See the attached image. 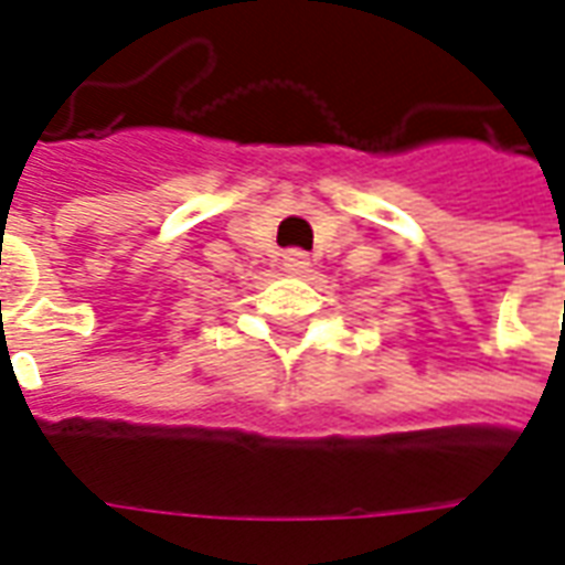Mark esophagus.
Masks as SVG:
<instances>
[{
	"label": "esophagus",
	"instance_id": "esophagus-1",
	"mask_svg": "<svg viewBox=\"0 0 565 565\" xmlns=\"http://www.w3.org/2000/svg\"><path fill=\"white\" fill-rule=\"evenodd\" d=\"M308 266H311V260H308V254L299 248H290L284 250V269L290 271V275H302V271H308Z\"/></svg>",
	"mask_w": 565,
	"mask_h": 565
}]
</instances>
